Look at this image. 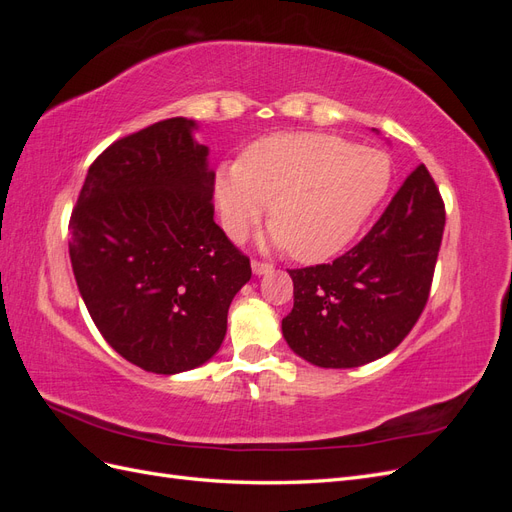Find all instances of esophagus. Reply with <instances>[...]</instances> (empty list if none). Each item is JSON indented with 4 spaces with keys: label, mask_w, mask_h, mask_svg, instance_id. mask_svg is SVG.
<instances>
[{
    "label": "esophagus",
    "mask_w": 512,
    "mask_h": 512,
    "mask_svg": "<svg viewBox=\"0 0 512 512\" xmlns=\"http://www.w3.org/2000/svg\"><path fill=\"white\" fill-rule=\"evenodd\" d=\"M273 267L269 265V262H260V260H252V271L254 275H265L269 273Z\"/></svg>",
    "instance_id": "obj_1"
}]
</instances>
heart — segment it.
<instances>
[{
	"instance_id": "obj_1",
	"label": "heart",
	"mask_w": 512,
	"mask_h": 512,
	"mask_svg": "<svg viewBox=\"0 0 512 512\" xmlns=\"http://www.w3.org/2000/svg\"><path fill=\"white\" fill-rule=\"evenodd\" d=\"M391 179L384 153L342 136L277 132L215 175V203L228 237L243 239L269 203V241L299 262L337 254L359 232Z\"/></svg>"
}]
</instances>
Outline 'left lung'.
<instances>
[{
    "label": "left lung",
    "mask_w": 512,
    "mask_h": 512,
    "mask_svg": "<svg viewBox=\"0 0 512 512\" xmlns=\"http://www.w3.org/2000/svg\"><path fill=\"white\" fill-rule=\"evenodd\" d=\"M446 222L444 200L425 164L401 183L380 220L344 256L288 269V346L318 367H359L395 350L421 318Z\"/></svg>",
    "instance_id": "obj_1"
}]
</instances>
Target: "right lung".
Here are the masks:
<instances>
[{
	"label": "right lung",
	"mask_w": 512,
	"mask_h": 512,
	"mask_svg": "<svg viewBox=\"0 0 512 512\" xmlns=\"http://www.w3.org/2000/svg\"><path fill=\"white\" fill-rule=\"evenodd\" d=\"M173 117L106 147L70 215V260L102 337L153 374L220 350L228 307L252 267L213 220L209 149Z\"/></svg>",
	"instance_id": "right-lung-1"
}]
</instances>
